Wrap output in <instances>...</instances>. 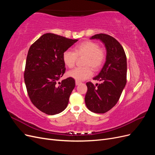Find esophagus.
<instances>
[{"instance_id":"esophagus-1","label":"esophagus","mask_w":155,"mask_h":155,"mask_svg":"<svg viewBox=\"0 0 155 155\" xmlns=\"http://www.w3.org/2000/svg\"><path fill=\"white\" fill-rule=\"evenodd\" d=\"M81 83V82L80 81H76V85H79V84H80Z\"/></svg>"}]
</instances>
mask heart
Returning a JSON list of instances; mask_svg holds the SVG:
<instances>
[{
	"instance_id": "heart-1",
	"label": "heart",
	"mask_w": 155,
	"mask_h": 155,
	"mask_svg": "<svg viewBox=\"0 0 155 155\" xmlns=\"http://www.w3.org/2000/svg\"><path fill=\"white\" fill-rule=\"evenodd\" d=\"M85 57L83 68H76L67 72V76L77 81H83L92 76V70H99L104 64L106 54L104 49L99 48V45L94 41H86L76 45L73 51L66 50L63 54V61L66 66L74 67L77 58ZM91 67L90 68V67Z\"/></svg>"
}]
</instances>
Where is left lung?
<instances>
[{
  "mask_svg": "<svg viewBox=\"0 0 155 155\" xmlns=\"http://www.w3.org/2000/svg\"><path fill=\"white\" fill-rule=\"evenodd\" d=\"M91 39L100 40L105 45L107 55L100 72L93 78L102 83L96 86L91 82L86 83L88 90L85 104L88 110L93 112L105 113L117 104L125 87L127 58L122 46L112 36L96 34Z\"/></svg>",
  "mask_w": 155,
  "mask_h": 155,
  "instance_id": "obj_1",
  "label": "left lung"
}]
</instances>
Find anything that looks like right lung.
Instances as JSON below:
<instances>
[{
  "label": "right lung",
  "mask_w": 155,
  "mask_h": 155,
  "mask_svg": "<svg viewBox=\"0 0 155 155\" xmlns=\"http://www.w3.org/2000/svg\"><path fill=\"white\" fill-rule=\"evenodd\" d=\"M78 39L47 33L30 47L24 74L28 94L31 103L48 115L59 114L66 109L75 80L68 78L57 83L65 72L63 54Z\"/></svg>",
  "instance_id": "right-lung-1"
}]
</instances>
